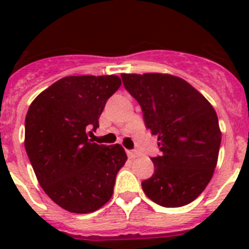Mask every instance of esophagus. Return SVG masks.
<instances>
[{"mask_svg": "<svg viewBox=\"0 0 249 249\" xmlns=\"http://www.w3.org/2000/svg\"><path fill=\"white\" fill-rule=\"evenodd\" d=\"M127 156H128V158H131V160H135V158L140 157V153H138L137 151H127Z\"/></svg>", "mask_w": 249, "mask_h": 249, "instance_id": "34e87169", "label": "esophagus"}]
</instances>
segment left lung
<instances>
[{
	"label": "left lung",
	"mask_w": 249,
	"mask_h": 249,
	"mask_svg": "<svg viewBox=\"0 0 249 249\" xmlns=\"http://www.w3.org/2000/svg\"><path fill=\"white\" fill-rule=\"evenodd\" d=\"M124 89L140 103L144 124L162 152L151 158L155 173L142 182L149 199L167 208L195 201L210 183L222 133L214 108L177 76L122 73Z\"/></svg>",
	"instance_id": "left-lung-1"
}]
</instances>
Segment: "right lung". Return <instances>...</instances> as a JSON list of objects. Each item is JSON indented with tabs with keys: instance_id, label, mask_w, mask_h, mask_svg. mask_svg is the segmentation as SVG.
Listing matches in <instances>:
<instances>
[{
	"instance_id": "right-lung-1",
	"label": "right lung",
	"mask_w": 249,
	"mask_h": 249,
	"mask_svg": "<svg viewBox=\"0 0 249 249\" xmlns=\"http://www.w3.org/2000/svg\"><path fill=\"white\" fill-rule=\"evenodd\" d=\"M120 86L114 74L63 77L41 92L26 114L25 148L37 181L68 212H94L113 195L126 152L118 143H92L87 132L97 129Z\"/></svg>"
}]
</instances>
